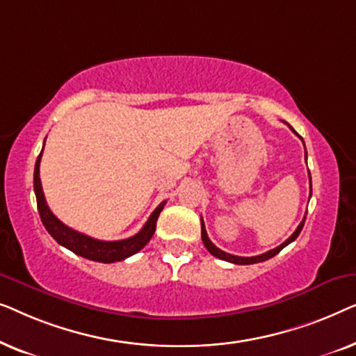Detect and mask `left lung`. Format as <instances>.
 <instances>
[{
  "label": "left lung",
  "instance_id": "left-lung-1",
  "mask_svg": "<svg viewBox=\"0 0 356 356\" xmlns=\"http://www.w3.org/2000/svg\"><path fill=\"white\" fill-rule=\"evenodd\" d=\"M291 128V126H290ZM291 131H293L295 133V129L291 128ZM305 155H306V149H305ZM309 183H311V175H309ZM309 197H311V194H309ZM305 220H306V216H305V218L303 220H301V223L298 227H296V230L293 232V235H291L289 240H285L284 243H282L280 246H277V248H274V250H270V251H267V252H264V254H259V256H251V257H241V256H235V254H228V252H225V251H222V250H218V248L213 245V243L209 240V236H207V232H206V227H204V222H202V218H201V236H202V243H204V246L207 248V251L211 252L212 256H216V257H218V259H223V261H227V262H232V264H241V266H246V264H256V262H262V261H267V259H270V257H274L275 254H279V252L284 250V248L286 246V245H290L291 241H295L296 238H298V235L301 233V230H303V225H305Z\"/></svg>",
  "mask_w": 356,
  "mask_h": 356
}]
</instances>
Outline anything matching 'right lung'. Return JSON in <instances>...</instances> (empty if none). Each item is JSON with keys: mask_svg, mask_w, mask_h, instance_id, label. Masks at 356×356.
<instances>
[{"mask_svg": "<svg viewBox=\"0 0 356 356\" xmlns=\"http://www.w3.org/2000/svg\"><path fill=\"white\" fill-rule=\"evenodd\" d=\"M43 145H45V143H43ZM40 159H42V152L38 155L35 162V170H33V191H35V197H37L38 213H40L42 223L45 225L47 232L50 233V235L55 238L61 246H65L70 251L76 252L77 256L86 257V259L110 264V262L123 261L126 257L136 254V252L143 250V248L150 241V238H152L155 232V227H157V218L165 206V201L162 204H159V207L150 213L149 220L145 222V225L140 228V232L136 233L134 236L126 238V240H120V241L95 240V238L87 236L84 233H79L65 225L61 220H58L55 213H53L50 211V207L47 206L45 194H43L42 181H40Z\"/></svg>", "mask_w": 356, "mask_h": 356, "instance_id": "right-lung-1", "label": "right lung"}]
</instances>
